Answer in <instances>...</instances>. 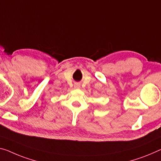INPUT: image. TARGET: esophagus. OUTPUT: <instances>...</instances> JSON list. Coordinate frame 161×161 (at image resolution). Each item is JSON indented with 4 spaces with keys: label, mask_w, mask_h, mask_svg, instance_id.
<instances>
[{
    "label": "esophagus",
    "mask_w": 161,
    "mask_h": 161,
    "mask_svg": "<svg viewBox=\"0 0 161 161\" xmlns=\"http://www.w3.org/2000/svg\"><path fill=\"white\" fill-rule=\"evenodd\" d=\"M75 86V88H80V85H79V84H78V83L75 84V86Z\"/></svg>",
    "instance_id": "1"
}]
</instances>
